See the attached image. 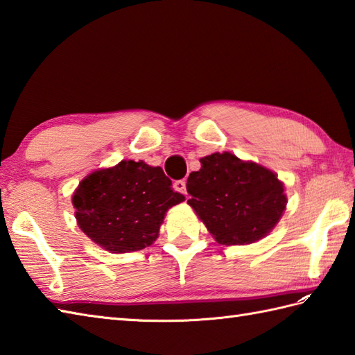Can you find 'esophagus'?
<instances>
[{
	"label": "esophagus",
	"instance_id": "1",
	"mask_svg": "<svg viewBox=\"0 0 355 355\" xmlns=\"http://www.w3.org/2000/svg\"><path fill=\"white\" fill-rule=\"evenodd\" d=\"M173 189H175L180 193L186 195L187 191H186V182H184V180H177V182L173 183Z\"/></svg>",
	"mask_w": 355,
	"mask_h": 355
}]
</instances>
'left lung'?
I'll return each mask as SVG.
<instances>
[{
	"label": "left lung",
	"instance_id": "obj_1",
	"mask_svg": "<svg viewBox=\"0 0 355 355\" xmlns=\"http://www.w3.org/2000/svg\"><path fill=\"white\" fill-rule=\"evenodd\" d=\"M186 189L195 214L223 245L252 244L273 230L286 206L284 184L276 173L235 154L201 158Z\"/></svg>",
	"mask_w": 355,
	"mask_h": 355
}]
</instances>
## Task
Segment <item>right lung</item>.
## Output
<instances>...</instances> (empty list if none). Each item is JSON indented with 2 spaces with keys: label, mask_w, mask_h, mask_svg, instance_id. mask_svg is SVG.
<instances>
[{
  "label": "right lung",
  "mask_w": 355,
  "mask_h": 355,
  "mask_svg": "<svg viewBox=\"0 0 355 355\" xmlns=\"http://www.w3.org/2000/svg\"><path fill=\"white\" fill-rule=\"evenodd\" d=\"M162 168L122 160L89 173L73 195L80 230L111 253L146 248L158 238L168 209L184 200Z\"/></svg>",
  "instance_id": "1"
}]
</instances>
